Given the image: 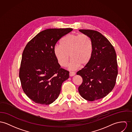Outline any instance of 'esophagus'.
Wrapping results in <instances>:
<instances>
[{
    "mask_svg": "<svg viewBox=\"0 0 132 132\" xmlns=\"http://www.w3.org/2000/svg\"><path fill=\"white\" fill-rule=\"evenodd\" d=\"M75 75V72H70V73H69V76H74Z\"/></svg>",
    "mask_w": 132,
    "mask_h": 132,
    "instance_id": "esophagus-1",
    "label": "esophagus"
}]
</instances>
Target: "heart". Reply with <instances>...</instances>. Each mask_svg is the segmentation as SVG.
I'll return each mask as SVG.
<instances>
[{
    "mask_svg": "<svg viewBox=\"0 0 132 132\" xmlns=\"http://www.w3.org/2000/svg\"><path fill=\"white\" fill-rule=\"evenodd\" d=\"M54 53L58 63L62 67L66 66L69 59V68L74 70L80 65H87L90 61L92 53V43L85 34H68L60 41V45L55 46Z\"/></svg>",
    "mask_w": 132,
    "mask_h": 132,
    "instance_id": "b5f03b06",
    "label": "heart"
}]
</instances>
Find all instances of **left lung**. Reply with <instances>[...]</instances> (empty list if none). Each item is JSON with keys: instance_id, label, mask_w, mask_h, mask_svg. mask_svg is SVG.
I'll return each mask as SVG.
<instances>
[{"instance_id": "8db88e82", "label": "left lung", "mask_w": 132, "mask_h": 132, "mask_svg": "<svg viewBox=\"0 0 132 132\" xmlns=\"http://www.w3.org/2000/svg\"><path fill=\"white\" fill-rule=\"evenodd\" d=\"M79 30L90 38L92 53L89 63L77 72L83 79L78 91L85 100L94 101L106 96L115 85L118 73L116 53L110 41L98 31Z\"/></svg>"}]
</instances>
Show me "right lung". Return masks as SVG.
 Masks as SVG:
<instances>
[{
  "label": "right lung",
  "mask_w": 132,
  "mask_h": 132,
  "mask_svg": "<svg viewBox=\"0 0 132 132\" xmlns=\"http://www.w3.org/2000/svg\"><path fill=\"white\" fill-rule=\"evenodd\" d=\"M72 29L43 30L26 45L22 55L20 78L22 89L33 102L50 104L59 96L69 72L61 68L54 53L55 44Z\"/></svg>",
  "instance_id": "obj_1"
}]
</instances>
